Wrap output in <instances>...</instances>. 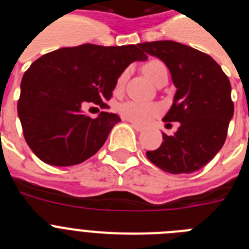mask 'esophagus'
<instances>
[{
	"mask_svg": "<svg viewBox=\"0 0 249 249\" xmlns=\"http://www.w3.org/2000/svg\"><path fill=\"white\" fill-rule=\"evenodd\" d=\"M129 123H131V126L133 127V128H135L137 132H142V131H143V129H144V127H143V126H140L138 123L132 122V121H129Z\"/></svg>",
	"mask_w": 249,
	"mask_h": 249,
	"instance_id": "obj_1",
	"label": "esophagus"
}]
</instances>
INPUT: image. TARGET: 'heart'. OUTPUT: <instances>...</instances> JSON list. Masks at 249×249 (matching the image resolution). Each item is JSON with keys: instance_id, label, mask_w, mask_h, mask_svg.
<instances>
[{"instance_id": "obj_1", "label": "heart", "mask_w": 249, "mask_h": 249, "mask_svg": "<svg viewBox=\"0 0 249 249\" xmlns=\"http://www.w3.org/2000/svg\"><path fill=\"white\" fill-rule=\"evenodd\" d=\"M143 72L149 80L153 83L157 82L160 77L163 74H168L167 68L163 63L158 61V59H152L148 61L143 66ZM128 76V71H123L118 76L117 82H116V89H121L124 86V82ZM121 116L124 117L126 120L132 121V122L140 123V124H146L151 122L153 118H156L158 114L162 112V107L158 103L153 102H141V101L129 100L123 102L118 107Z\"/></svg>"}]
</instances>
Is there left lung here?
I'll use <instances>...</instances> for the list:
<instances>
[{"label": "left lung", "instance_id": "obj_1", "mask_svg": "<svg viewBox=\"0 0 249 249\" xmlns=\"http://www.w3.org/2000/svg\"><path fill=\"white\" fill-rule=\"evenodd\" d=\"M146 53L166 63L176 86L164 122H179L173 136L163 135L160 148L147 151L152 163L172 175L206 166L223 147L234 106L231 83L221 66L207 53L175 41L140 43Z\"/></svg>", "mask_w": 249, "mask_h": 249}]
</instances>
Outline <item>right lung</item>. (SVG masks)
<instances>
[{
    "label": "right lung",
    "mask_w": 249,
    "mask_h": 249,
    "mask_svg": "<svg viewBox=\"0 0 249 249\" xmlns=\"http://www.w3.org/2000/svg\"><path fill=\"white\" fill-rule=\"evenodd\" d=\"M138 45L86 43L52 51L36 59L22 77L17 112L35 155L51 166L85 162L105 144L117 114L91 118L83 106L106 108L116 82L132 62L146 61Z\"/></svg>",
    "instance_id": "add662e5"
}]
</instances>
